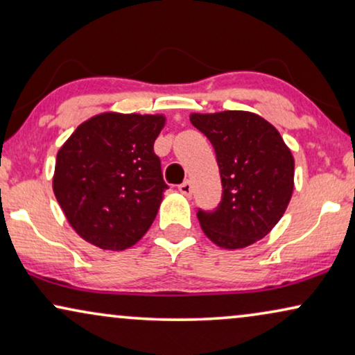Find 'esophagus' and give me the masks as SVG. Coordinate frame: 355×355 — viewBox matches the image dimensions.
<instances>
[{
    "mask_svg": "<svg viewBox=\"0 0 355 355\" xmlns=\"http://www.w3.org/2000/svg\"><path fill=\"white\" fill-rule=\"evenodd\" d=\"M178 189H179V192L184 193V196H186V197H189L192 193V182L187 179V181H184L182 184H179Z\"/></svg>",
    "mask_w": 355,
    "mask_h": 355,
    "instance_id": "obj_1",
    "label": "esophagus"
}]
</instances>
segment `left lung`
Wrapping results in <instances>:
<instances>
[{"label":"left lung","mask_w":355,"mask_h":355,"mask_svg":"<svg viewBox=\"0 0 355 355\" xmlns=\"http://www.w3.org/2000/svg\"><path fill=\"white\" fill-rule=\"evenodd\" d=\"M216 153L223 196L197 211L205 236L223 249L263 239L284 215L294 189V158L278 130L249 111L191 114Z\"/></svg>","instance_id":"obj_1"}]
</instances>
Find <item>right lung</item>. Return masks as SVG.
<instances>
[{
  "mask_svg": "<svg viewBox=\"0 0 355 355\" xmlns=\"http://www.w3.org/2000/svg\"><path fill=\"white\" fill-rule=\"evenodd\" d=\"M163 125L162 114H96L60 148L53 191L82 239L124 250L152 226L168 189L153 152Z\"/></svg>",
  "mask_w": 355,
  "mask_h": 355,
  "instance_id": "1",
  "label": "right lung"
}]
</instances>
